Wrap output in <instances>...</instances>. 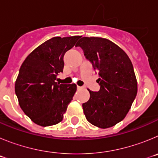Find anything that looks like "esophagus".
Masks as SVG:
<instances>
[{
	"label": "esophagus",
	"instance_id": "obj_1",
	"mask_svg": "<svg viewBox=\"0 0 158 158\" xmlns=\"http://www.w3.org/2000/svg\"><path fill=\"white\" fill-rule=\"evenodd\" d=\"M77 89H84V87H83V86H77Z\"/></svg>",
	"mask_w": 158,
	"mask_h": 158
}]
</instances>
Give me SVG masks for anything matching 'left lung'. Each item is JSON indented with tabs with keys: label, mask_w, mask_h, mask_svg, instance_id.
Returning a JSON list of instances; mask_svg holds the SVG:
<instances>
[{
	"label": "left lung",
	"mask_w": 158,
	"mask_h": 158,
	"mask_svg": "<svg viewBox=\"0 0 158 158\" xmlns=\"http://www.w3.org/2000/svg\"><path fill=\"white\" fill-rule=\"evenodd\" d=\"M76 47H81L100 76V90L88 89L90 98L82 104L84 114L97 127L115 126L125 118L138 92L131 59L118 46L104 38L83 37Z\"/></svg>",
	"instance_id": "obj_1"
}]
</instances>
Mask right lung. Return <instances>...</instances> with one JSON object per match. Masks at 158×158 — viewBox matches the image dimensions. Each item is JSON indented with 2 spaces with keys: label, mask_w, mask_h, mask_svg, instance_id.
<instances>
[{
  "label": "right lung",
  "mask_w": 158,
  "mask_h": 158,
  "mask_svg": "<svg viewBox=\"0 0 158 158\" xmlns=\"http://www.w3.org/2000/svg\"><path fill=\"white\" fill-rule=\"evenodd\" d=\"M80 38H52L35 49L20 66L15 84L16 95L23 112L40 126L61 122L76 93L75 84L55 81L63 71L64 54Z\"/></svg>",
  "instance_id": "obj_1"
}]
</instances>
